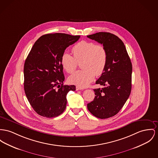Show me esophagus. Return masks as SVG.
Returning a JSON list of instances; mask_svg holds the SVG:
<instances>
[{
  "instance_id": "1",
  "label": "esophagus",
  "mask_w": 158,
  "mask_h": 158,
  "mask_svg": "<svg viewBox=\"0 0 158 158\" xmlns=\"http://www.w3.org/2000/svg\"><path fill=\"white\" fill-rule=\"evenodd\" d=\"M76 90H84V89H83V88H82V87H80L77 86V87H76Z\"/></svg>"
}]
</instances>
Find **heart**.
Returning <instances> with one entry per match:
<instances>
[{
	"label": "heart",
	"instance_id": "obj_1",
	"mask_svg": "<svg viewBox=\"0 0 158 158\" xmlns=\"http://www.w3.org/2000/svg\"><path fill=\"white\" fill-rule=\"evenodd\" d=\"M73 56L64 52L60 59L63 69L68 73H74L77 62L83 69L75 72L69 77V81L79 87H86L94 79L95 75H102L105 70L108 55L104 46L94 42L82 41L76 44L72 49Z\"/></svg>",
	"mask_w": 158,
	"mask_h": 158
}]
</instances>
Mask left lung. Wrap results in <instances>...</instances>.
Instances as JSON below:
<instances>
[{"instance_id": "obj_1", "label": "left lung", "mask_w": 158, "mask_h": 158, "mask_svg": "<svg viewBox=\"0 0 158 158\" xmlns=\"http://www.w3.org/2000/svg\"><path fill=\"white\" fill-rule=\"evenodd\" d=\"M87 37L102 44L108 55L105 70L96 81L104 87L94 90L96 96L87 108L95 117L107 118L119 112L130 95L132 63L124 43L115 35L98 32Z\"/></svg>"}]
</instances>
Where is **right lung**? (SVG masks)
<instances>
[{"instance_id": "1", "label": "right lung", "mask_w": 158, "mask_h": 158, "mask_svg": "<svg viewBox=\"0 0 158 158\" xmlns=\"http://www.w3.org/2000/svg\"><path fill=\"white\" fill-rule=\"evenodd\" d=\"M80 36L56 33L41 36L32 47L24 66V88L35 112L52 118L66 108V95L74 85H63L64 76L60 59L66 48Z\"/></svg>"}]
</instances>
